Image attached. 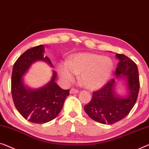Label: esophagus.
<instances>
[{"label":"esophagus","mask_w":149,"mask_h":149,"mask_svg":"<svg viewBox=\"0 0 149 149\" xmlns=\"http://www.w3.org/2000/svg\"><path fill=\"white\" fill-rule=\"evenodd\" d=\"M79 92V91L76 88H73L70 90V93L71 94H75V93H77Z\"/></svg>","instance_id":"34e87169"}]
</instances>
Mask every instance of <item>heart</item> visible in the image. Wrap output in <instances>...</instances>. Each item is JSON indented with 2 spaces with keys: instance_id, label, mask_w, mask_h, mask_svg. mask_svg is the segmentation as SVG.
I'll return each instance as SVG.
<instances>
[{
  "instance_id": "obj_1",
  "label": "heart",
  "mask_w": 149,
  "mask_h": 149,
  "mask_svg": "<svg viewBox=\"0 0 149 149\" xmlns=\"http://www.w3.org/2000/svg\"><path fill=\"white\" fill-rule=\"evenodd\" d=\"M113 70V63L108 57L91 53L74 56L67 63L60 65L58 73L63 79L70 82L75 75H80L81 81L88 89L102 87L109 78Z\"/></svg>"
}]
</instances>
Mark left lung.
Listing matches in <instances>:
<instances>
[{
	"instance_id": "8db88e82",
	"label": "left lung",
	"mask_w": 149,
	"mask_h": 149,
	"mask_svg": "<svg viewBox=\"0 0 149 149\" xmlns=\"http://www.w3.org/2000/svg\"><path fill=\"white\" fill-rule=\"evenodd\" d=\"M119 63L116 68L117 77L125 75L129 93L126 97H118L115 93L116 79H111L101 88L93 93L91 100L84 110L91 119L103 124H113L124 118L136 102L140 88L136 64L123 54H116Z\"/></svg>"
}]
</instances>
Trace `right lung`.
Listing matches in <instances>:
<instances>
[{
  "mask_svg": "<svg viewBox=\"0 0 149 149\" xmlns=\"http://www.w3.org/2000/svg\"><path fill=\"white\" fill-rule=\"evenodd\" d=\"M45 53L43 45L27 50L15 63L11 75V94L15 106L25 119L36 123H45L55 118L70 95V90L62 89L55 83V72L51 81L41 88L32 90L25 87L22 76L33 62L42 60L52 65Z\"/></svg>",
  "mask_w": 149,
  "mask_h": 149,
  "instance_id": "add662e5",
  "label": "right lung"
}]
</instances>
